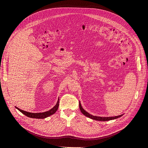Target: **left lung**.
<instances>
[{
	"label": "left lung",
	"instance_id": "obj_1",
	"mask_svg": "<svg viewBox=\"0 0 148 148\" xmlns=\"http://www.w3.org/2000/svg\"><path fill=\"white\" fill-rule=\"evenodd\" d=\"M79 108L80 110L81 111V112L83 113L85 116H86V117H88L90 119L93 120H98V121H109V120H111L115 119L117 118H119L120 117L122 116L124 114H121L118 116H110V117H100V116H94L92 115L91 114H90L89 113H88L87 112H86L84 109L83 108V107L82 106L80 101H79Z\"/></svg>",
	"mask_w": 148,
	"mask_h": 148
}]
</instances>
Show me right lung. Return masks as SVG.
<instances>
[{"label":"right lung","mask_w":148,"mask_h":148,"mask_svg":"<svg viewBox=\"0 0 148 148\" xmlns=\"http://www.w3.org/2000/svg\"><path fill=\"white\" fill-rule=\"evenodd\" d=\"M59 98H58L56 105L54 106L53 108H51L50 110L47 111V112H43V113H30V112H28L21 110L19 108H17L16 106H15V107L19 111H20L21 113H23V114H24L25 115H26L28 117L31 118H36V119H44V118H46L50 115L54 114L56 112V110H58V107H59Z\"/></svg>","instance_id":"obj_1"}]
</instances>
